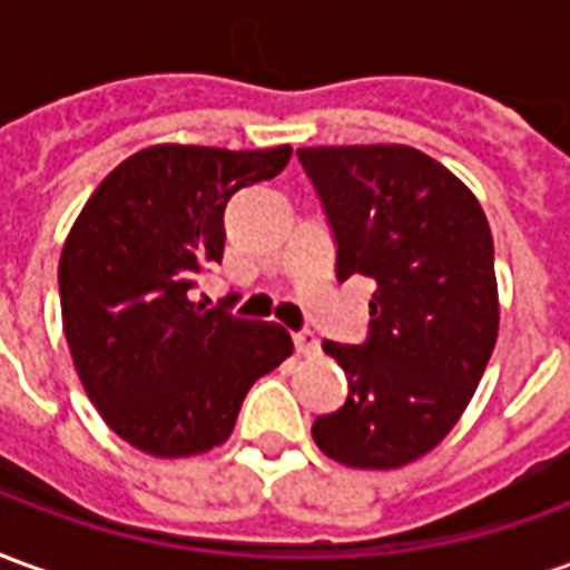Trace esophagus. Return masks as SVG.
I'll return each instance as SVG.
<instances>
[{"instance_id":"1","label":"esophagus","mask_w":570,"mask_h":570,"mask_svg":"<svg viewBox=\"0 0 570 570\" xmlns=\"http://www.w3.org/2000/svg\"><path fill=\"white\" fill-rule=\"evenodd\" d=\"M293 345H296L298 354H305V357H308V354H314V351L321 347V342H317V335L314 333H296L293 335Z\"/></svg>"}]
</instances>
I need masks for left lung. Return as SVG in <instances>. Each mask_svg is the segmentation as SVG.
<instances>
[{
    "label": "left lung",
    "instance_id": "obj_1",
    "mask_svg": "<svg viewBox=\"0 0 570 570\" xmlns=\"http://www.w3.org/2000/svg\"><path fill=\"white\" fill-rule=\"evenodd\" d=\"M298 161L335 240V277L375 281L360 345L323 342L345 406L311 436L360 470H394L454 428L498 338L494 244L473 191L412 146H317Z\"/></svg>",
    "mask_w": 570,
    "mask_h": 570
}]
</instances>
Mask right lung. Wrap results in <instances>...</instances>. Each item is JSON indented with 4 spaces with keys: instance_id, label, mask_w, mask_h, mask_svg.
Returning a JSON list of instances; mask_svg holds the SVG:
<instances>
[{
    "instance_id": "1",
    "label": "right lung",
    "mask_w": 570,
    "mask_h": 570,
    "mask_svg": "<svg viewBox=\"0 0 570 570\" xmlns=\"http://www.w3.org/2000/svg\"><path fill=\"white\" fill-rule=\"evenodd\" d=\"M289 155L161 142L81 207L57 268L63 333L88 400L140 452L186 458L225 442L253 382L293 354L284 326L188 296L223 262L232 195L274 179Z\"/></svg>"
}]
</instances>
